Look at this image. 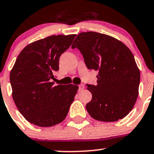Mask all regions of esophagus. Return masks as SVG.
<instances>
[{"label": "esophagus", "mask_w": 154, "mask_h": 154, "mask_svg": "<svg viewBox=\"0 0 154 154\" xmlns=\"http://www.w3.org/2000/svg\"><path fill=\"white\" fill-rule=\"evenodd\" d=\"M84 89V84H80V85L79 86V91L83 90Z\"/></svg>", "instance_id": "obj_1"}]
</instances>
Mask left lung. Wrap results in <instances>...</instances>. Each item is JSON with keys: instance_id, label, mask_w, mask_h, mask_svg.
<instances>
[{"instance_id": "8db88e82", "label": "left lung", "mask_w": 154, "mask_h": 154, "mask_svg": "<svg viewBox=\"0 0 154 154\" xmlns=\"http://www.w3.org/2000/svg\"><path fill=\"white\" fill-rule=\"evenodd\" d=\"M71 48L81 51L89 70L98 71L97 85L87 84L92 95L86 105L90 116L103 122L125 117L136 103L140 82L130 49L116 38L93 31L78 34Z\"/></svg>"}]
</instances>
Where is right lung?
Wrapping results in <instances>:
<instances>
[{"mask_svg": "<svg viewBox=\"0 0 154 154\" xmlns=\"http://www.w3.org/2000/svg\"><path fill=\"white\" fill-rule=\"evenodd\" d=\"M76 34L53 35L29 44L20 53L10 72L12 97L29 123L50 127L62 123L68 113L79 87L54 85L59 57Z\"/></svg>", "mask_w": 154, "mask_h": 154, "instance_id": "1", "label": "right lung"}]
</instances>
